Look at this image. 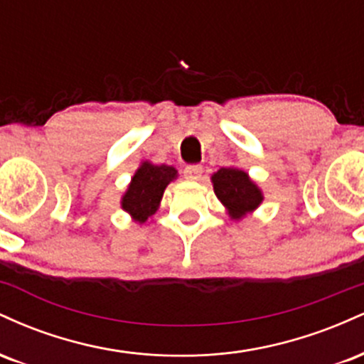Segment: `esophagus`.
Wrapping results in <instances>:
<instances>
[{
	"label": "esophagus",
	"instance_id": "34e87169",
	"mask_svg": "<svg viewBox=\"0 0 364 364\" xmlns=\"http://www.w3.org/2000/svg\"><path fill=\"white\" fill-rule=\"evenodd\" d=\"M203 168L200 164H190L185 168V178L191 179V181H196V179L202 178Z\"/></svg>",
	"mask_w": 364,
	"mask_h": 364
}]
</instances>
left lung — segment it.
<instances>
[{
  "label": "left lung",
  "mask_w": 364,
  "mask_h": 364,
  "mask_svg": "<svg viewBox=\"0 0 364 364\" xmlns=\"http://www.w3.org/2000/svg\"><path fill=\"white\" fill-rule=\"evenodd\" d=\"M217 198L228 207L232 219H241L262 203L263 196L257 185L241 169L220 168L212 176Z\"/></svg>",
  "instance_id": "left-lung-1"
}]
</instances>
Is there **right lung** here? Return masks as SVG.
I'll return each instance as SVG.
<instances>
[{"label":"right lung","mask_w":364,"mask_h":364,"mask_svg":"<svg viewBox=\"0 0 364 364\" xmlns=\"http://www.w3.org/2000/svg\"><path fill=\"white\" fill-rule=\"evenodd\" d=\"M174 178H176V169L171 166H154L150 162H144L132 178L121 207L132 214L135 220L145 223L150 215L156 214L166 186Z\"/></svg>","instance_id":"obj_1"}]
</instances>
